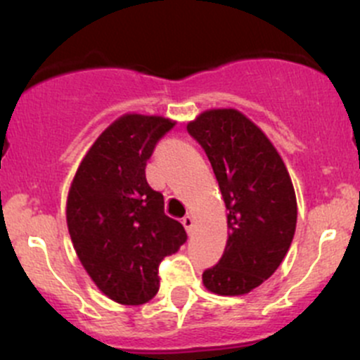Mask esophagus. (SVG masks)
I'll use <instances>...</instances> for the list:
<instances>
[{"label":"esophagus","instance_id":"34e87169","mask_svg":"<svg viewBox=\"0 0 360 360\" xmlns=\"http://www.w3.org/2000/svg\"><path fill=\"white\" fill-rule=\"evenodd\" d=\"M181 223H183V226L186 228L188 233H191V230H193V226H195L193 216H190V214H188V216L183 217V221H181Z\"/></svg>","mask_w":360,"mask_h":360}]
</instances>
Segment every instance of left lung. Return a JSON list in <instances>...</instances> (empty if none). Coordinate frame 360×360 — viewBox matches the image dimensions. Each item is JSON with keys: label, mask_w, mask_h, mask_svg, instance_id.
I'll use <instances>...</instances> for the list:
<instances>
[{"label": "left lung", "mask_w": 360, "mask_h": 360, "mask_svg": "<svg viewBox=\"0 0 360 360\" xmlns=\"http://www.w3.org/2000/svg\"><path fill=\"white\" fill-rule=\"evenodd\" d=\"M186 129L205 150L228 210L226 248L203 271V285L221 296L248 294L275 274L291 248L292 181L270 139L240 111H203Z\"/></svg>", "instance_id": "8db88e82"}]
</instances>
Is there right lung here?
I'll return each mask as SVG.
<instances>
[{"label":"right lung","mask_w":360,"mask_h":360,"mask_svg":"<svg viewBox=\"0 0 360 360\" xmlns=\"http://www.w3.org/2000/svg\"><path fill=\"white\" fill-rule=\"evenodd\" d=\"M174 125L163 116H120L86 151L69 188L66 219L78 259L116 303H148L160 288L158 264L188 238L146 181V162Z\"/></svg>","instance_id":"obj_1"}]
</instances>
